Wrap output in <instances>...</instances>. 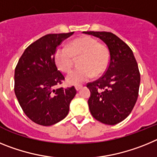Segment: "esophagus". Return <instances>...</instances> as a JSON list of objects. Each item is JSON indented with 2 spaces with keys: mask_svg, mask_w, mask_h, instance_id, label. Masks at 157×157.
Instances as JSON below:
<instances>
[{
  "mask_svg": "<svg viewBox=\"0 0 157 157\" xmlns=\"http://www.w3.org/2000/svg\"><path fill=\"white\" fill-rule=\"evenodd\" d=\"M75 87V90H76L78 91V90H80V89H82V85H76Z\"/></svg>",
  "mask_w": 157,
  "mask_h": 157,
  "instance_id": "esophagus-1",
  "label": "esophagus"
}]
</instances>
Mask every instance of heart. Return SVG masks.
<instances>
[{
	"label": "heart",
	"instance_id": "heart-1",
	"mask_svg": "<svg viewBox=\"0 0 157 157\" xmlns=\"http://www.w3.org/2000/svg\"><path fill=\"white\" fill-rule=\"evenodd\" d=\"M79 56L80 67L71 71L66 78L67 82L71 85H78L91 78L94 75H99L104 73L110 59L108 47L88 36L74 40L68 46L58 47L55 52L56 65L63 72H68L74 64L75 57Z\"/></svg>",
	"mask_w": 157,
	"mask_h": 157
}]
</instances>
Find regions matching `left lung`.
<instances>
[{"label":"left lung","mask_w":157,"mask_h":157,"mask_svg":"<svg viewBox=\"0 0 157 157\" xmlns=\"http://www.w3.org/2000/svg\"><path fill=\"white\" fill-rule=\"evenodd\" d=\"M97 37L109 48L110 59L105 74L86 85L90 90L89 109L94 118L116 125L130 115L138 97L140 72L132 50L111 32L84 31Z\"/></svg>","instance_id":"left-lung-1"}]
</instances>
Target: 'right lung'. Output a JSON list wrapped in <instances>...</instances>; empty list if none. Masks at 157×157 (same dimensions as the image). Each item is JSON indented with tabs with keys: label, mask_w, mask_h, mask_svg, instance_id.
<instances>
[{
	"label": "right lung",
	"mask_w": 157,
	"mask_h": 157,
	"mask_svg": "<svg viewBox=\"0 0 157 157\" xmlns=\"http://www.w3.org/2000/svg\"><path fill=\"white\" fill-rule=\"evenodd\" d=\"M73 34L43 36L25 49L16 65L15 94L25 114L37 124L53 125L68 114L76 90L74 86L55 89L64 80L56 67L55 52Z\"/></svg>",
	"instance_id": "add662e5"
}]
</instances>
